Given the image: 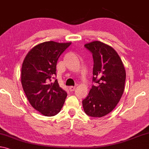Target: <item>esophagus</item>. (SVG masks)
Wrapping results in <instances>:
<instances>
[{
  "label": "esophagus",
  "instance_id": "obj_1",
  "mask_svg": "<svg viewBox=\"0 0 149 149\" xmlns=\"http://www.w3.org/2000/svg\"><path fill=\"white\" fill-rule=\"evenodd\" d=\"M75 86H71V87H70V90L71 91H74L75 90Z\"/></svg>",
  "mask_w": 149,
  "mask_h": 149
}]
</instances>
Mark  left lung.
Returning a JSON list of instances; mask_svg holds the SVG:
<instances>
[{
  "label": "left lung",
  "mask_w": 149,
  "mask_h": 149,
  "mask_svg": "<svg viewBox=\"0 0 149 149\" xmlns=\"http://www.w3.org/2000/svg\"><path fill=\"white\" fill-rule=\"evenodd\" d=\"M93 56V85L82 101L85 113L101 117L112 111L123 93L126 73L117 52L108 45L94 41L84 45Z\"/></svg>",
  "instance_id": "left-lung-1"
}]
</instances>
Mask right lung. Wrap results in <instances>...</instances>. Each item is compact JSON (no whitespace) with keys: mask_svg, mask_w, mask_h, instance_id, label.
<instances>
[{"mask_svg":"<svg viewBox=\"0 0 149 149\" xmlns=\"http://www.w3.org/2000/svg\"><path fill=\"white\" fill-rule=\"evenodd\" d=\"M71 42H45L34 47L26 56L21 72V83L31 105L45 116L60 111L67 93L60 87L56 76L58 58Z\"/></svg>","mask_w":149,"mask_h":149,"instance_id":"right-lung-1","label":"right lung"}]
</instances>
